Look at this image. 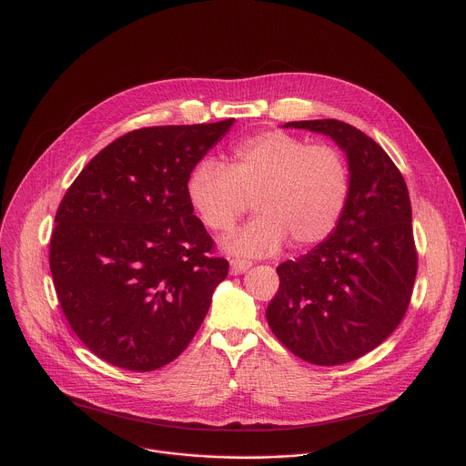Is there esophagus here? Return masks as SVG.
<instances>
[{
	"label": "esophagus",
	"instance_id": "obj_1",
	"mask_svg": "<svg viewBox=\"0 0 466 466\" xmlns=\"http://www.w3.org/2000/svg\"><path fill=\"white\" fill-rule=\"evenodd\" d=\"M231 275H240V273H244L246 269H249V266H251V262L249 260H244V258H231Z\"/></svg>",
	"mask_w": 466,
	"mask_h": 466
}]
</instances>
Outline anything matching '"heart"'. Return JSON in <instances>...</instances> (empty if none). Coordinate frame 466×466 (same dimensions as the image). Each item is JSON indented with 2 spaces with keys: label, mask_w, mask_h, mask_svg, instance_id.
I'll list each match as a JSON object with an SVG mask.
<instances>
[{
  "label": "heart",
  "mask_w": 466,
  "mask_h": 466,
  "mask_svg": "<svg viewBox=\"0 0 466 466\" xmlns=\"http://www.w3.org/2000/svg\"><path fill=\"white\" fill-rule=\"evenodd\" d=\"M186 191L211 231H229L251 202L258 217L231 235L226 248L260 257L277 251L284 240L293 249L326 240L344 213L350 169L337 147L269 129L238 140L226 167L198 162Z\"/></svg>",
  "instance_id": "obj_1"
}]
</instances>
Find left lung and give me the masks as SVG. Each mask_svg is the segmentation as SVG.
<instances>
[{"instance_id": "1", "label": "left lung", "mask_w": 466, "mask_h": 466, "mask_svg": "<svg viewBox=\"0 0 466 466\" xmlns=\"http://www.w3.org/2000/svg\"><path fill=\"white\" fill-rule=\"evenodd\" d=\"M284 127L331 137L346 151L350 195L333 233L277 268L279 289L266 309L275 337L319 366L351 362L402 320L417 275L406 182L384 149L340 120Z\"/></svg>"}]
</instances>
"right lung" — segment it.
<instances>
[{
	"label": "right lung",
	"mask_w": 466,
	"mask_h": 466,
	"mask_svg": "<svg viewBox=\"0 0 466 466\" xmlns=\"http://www.w3.org/2000/svg\"><path fill=\"white\" fill-rule=\"evenodd\" d=\"M233 118L135 129L104 147L56 211L49 264L62 311L106 362L151 371L198 331L229 264L187 198V180Z\"/></svg>",
	"instance_id": "1"
}]
</instances>
